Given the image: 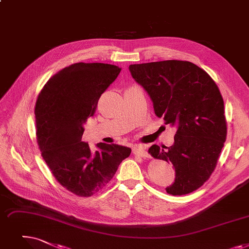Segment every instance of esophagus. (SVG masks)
Instances as JSON below:
<instances>
[{
  "label": "esophagus",
  "instance_id": "34e87169",
  "mask_svg": "<svg viewBox=\"0 0 249 249\" xmlns=\"http://www.w3.org/2000/svg\"><path fill=\"white\" fill-rule=\"evenodd\" d=\"M133 154L136 156H139V157H142V158H149L147 150H146L145 146H143V145H136L133 148Z\"/></svg>",
  "mask_w": 249,
  "mask_h": 249
}]
</instances>
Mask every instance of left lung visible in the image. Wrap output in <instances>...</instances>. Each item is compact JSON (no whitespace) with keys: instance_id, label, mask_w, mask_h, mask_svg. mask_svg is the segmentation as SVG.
Instances as JSON below:
<instances>
[{"instance_id":"left-lung-1","label":"left lung","mask_w":249,"mask_h":249,"mask_svg":"<svg viewBox=\"0 0 249 249\" xmlns=\"http://www.w3.org/2000/svg\"><path fill=\"white\" fill-rule=\"evenodd\" d=\"M153 102L155 114L176 126L174 143L151 145L148 153L175 169L172 196L198 189L213 172L227 135L224 101L210 75L187 61L168 60L129 66Z\"/></svg>"}]
</instances>
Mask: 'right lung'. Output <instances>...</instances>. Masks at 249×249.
I'll list each match as a JSON object with an SVG mask.
<instances>
[{
	"label": "right lung",
	"mask_w": 249,
	"mask_h": 249,
	"mask_svg": "<svg viewBox=\"0 0 249 249\" xmlns=\"http://www.w3.org/2000/svg\"><path fill=\"white\" fill-rule=\"evenodd\" d=\"M121 68L104 63H75L48 81L36 105V136L41 156L62 186L78 196H91L114 177L131 148L96 143L94 153L81 138L101 95Z\"/></svg>",
	"instance_id": "1"
}]
</instances>
